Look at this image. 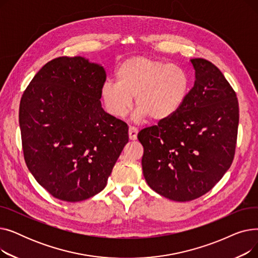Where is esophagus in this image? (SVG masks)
I'll return each instance as SVG.
<instances>
[{
	"label": "esophagus",
	"mask_w": 258,
	"mask_h": 258,
	"mask_svg": "<svg viewBox=\"0 0 258 258\" xmlns=\"http://www.w3.org/2000/svg\"><path fill=\"white\" fill-rule=\"evenodd\" d=\"M137 135H138V130L136 127L131 126L128 128V138H130V140H137Z\"/></svg>",
	"instance_id": "1"
}]
</instances>
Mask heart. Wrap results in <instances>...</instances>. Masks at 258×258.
I'll return each instance as SVG.
<instances>
[{
  "instance_id": "b5f03b06",
  "label": "heart",
  "mask_w": 258,
  "mask_h": 258,
  "mask_svg": "<svg viewBox=\"0 0 258 258\" xmlns=\"http://www.w3.org/2000/svg\"><path fill=\"white\" fill-rule=\"evenodd\" d=\"M116 79L104 83L99 92L105 111L115 118L124 117L136 97L138 118L163 121L181 110L189 94L183 68L160 59L130 57L120 63Z\"/></svg>"
}]
</instances>
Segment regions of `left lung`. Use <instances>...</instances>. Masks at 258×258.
<instances>
[{
	"label": "left lung",
	"mask_w": 258,
	"mask_h": 258,
	"mask_svg": "<svg viewBox=\"0 0 258 258\" xmlns=\"http://www.w3.org/2000/svg\"><path fill=\"white\" fill-rule=\"evenodd\" d=\"M195 86L181 110L139 132L142 169L153 190L188 202L208 192L232 164L239 110L236 94L210 61L190 59Z\"/></svg>",
	"instance_id": "8db88e82"
}]
</instances>
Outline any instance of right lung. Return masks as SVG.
I'll return each mask as SVG.
<instances>
[{"label":"right lung","instance_id":"obj_1","mask_svg":"<svg viewBox=\"0 0 258 258\" xmlns=\"http://www.w3.org/2000/svg\"><path fill=\"white\" fill-rule=\"evenodd\" d=\"M106 73L88 58L47 62L25 90L19 122L27 167L61 201L80 202L103 190L128 142V127L101 106Z\"/></svg>","mask_w":258,"mask_h":258}]
</instances>
